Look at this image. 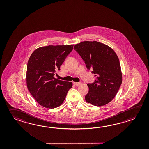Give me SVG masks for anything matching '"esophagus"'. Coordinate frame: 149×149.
I'll list each match as a JSON object with an SVG mask.
<instances>
[{"mask_svg": "<svg viewBox=\"0 0 149 149\" xmlns=\"http://www.w3.org/2000/svg\"><path fill=\"white\" fill-rule=\"evenodd\" d=\"M73 84H74V85L79 86L80 85H81L82 83L81 82H73Z\"/></svg>", "mask_w": 149, "mask_h": 149, "instance_id": "esophagus-1", "label": "esophagus"}]
</instances>
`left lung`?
<instances>
[{
	"label": "left lung",
	"instance_id": "left-lung-1",
	"mask_svg": "<svg viewBox=\"0 0 149 149\" xmlns=\"http://www.w3.org/2000/svg\"><path fill=\"white\" fill-rule=\"evenodd\" d=\"M74 49L85 61L88 70L95 74V82L88 84L85 100L93 105L101 107L114 98L122 83L119 60L108 45L96 41H82Z\"/></svg>",
	"mask_w": 149,
	"mask_h": 149
}]
</instances>
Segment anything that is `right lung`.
Segmentation results:
<instances>
[{
    "label": "right lung",
    "instance_id": "1",
    "mask_svg": "<svg viewBox=\"0 0 149 149\" xmlns=\"http://www.w3.org/2000/svg\"><path fill=\"white\" fill-rule=\"evenodd\" d=\"M73 45H49L36 49L29 59L26 85L39 104L53 109L60 106L72 83L54 78L56 70L73 49Z\"/></svg>",
    "mask_w": 149,
    "mask_h": 149
}]
</instances>
